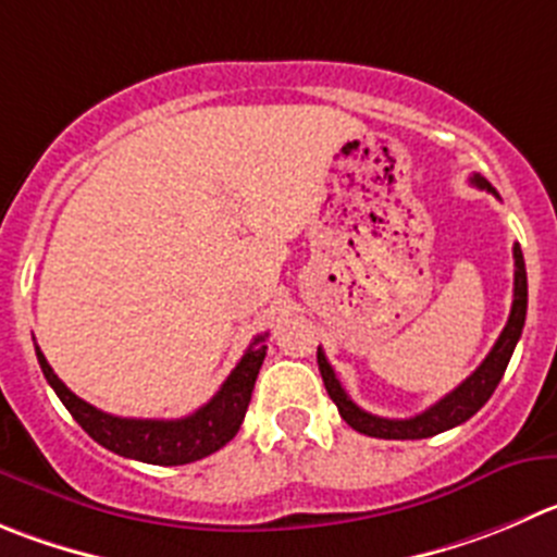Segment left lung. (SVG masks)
I'll list each match as a JSON object with an SVG mask.
<instances>
[{"mask_svg":"<svg viewBox=\"0 0 557 557\" xmlns=\"http://www.w3.org/2000/svg\"><path fill=\"white\" fill-rule=\"evenodd\" d=\"M470 183L481 190H490V194L497 196V190L486 183L481 174H473ZM528 314V273H525V259H522L520 243H513V304L511 314H508L506 327L497 336L495 347L490 349L481 367L465 380L462 385L451 391V394L443 396L441 401H434L429 410L418 412L412 418H380L372 416V412L361 410L347 396V391L338 383L336 372L327 363L322 347H317V363H320L322 383H325L327 396L336 401L338 416L355 429V432L369 434V437H383V441H421V437H432V434H441L446 429L459 426V423L468 421L470 416L481 410L486 405L492 394H495L497 383H500L503 372H506L508 361H511V352L517 347L522 336V325H525Z\"/></svg>","mask_w":557,"mask_h":557,"instance_id":"8db88e82","label":"left lung"}]
</instances>
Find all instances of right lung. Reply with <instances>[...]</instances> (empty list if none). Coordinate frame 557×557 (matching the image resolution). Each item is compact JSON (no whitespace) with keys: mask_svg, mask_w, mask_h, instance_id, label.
Here are the masks:
<instances>
[{"mask_svg":"<svg viewBox=\"0 0 557 557\" xmlns=\"http://www.w3.org/2000/svg\"><path fill=\"white\" fill-rule=\"evenodd\" d=\"M268 336V333H264ZM264 336H257L246 355L240 358L219 394L202 405L196 412L174 421H158V418H120L111 412L98 410L89 401L78 399L65 383L49 367L40 347H35L37 363L44 369V377L60 396L78 426L109 451L120 457L139 459L147 465H188L196 459L210 457L213 451L224 448L240 429L246 418L248 401H251L253 383H257L259 367L264 361Z\"/></svg>","mask_w":557,"mask_h":557,"instance_id":"right-lung-1","label":"right lung"}]
</instances>
